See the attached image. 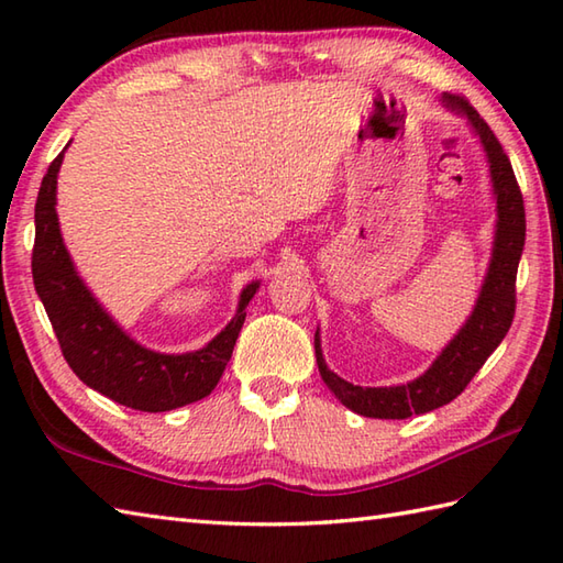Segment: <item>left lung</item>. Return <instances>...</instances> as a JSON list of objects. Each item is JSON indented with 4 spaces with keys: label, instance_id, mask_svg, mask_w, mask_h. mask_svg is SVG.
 Segmentation results:
<instances>
[{
    "label": "left lung",
    "instance_id": "1",
    "mask_svg": "<svg viewBox=\"0 0 563 563\" xmlns=\"http://www.w3.org/2000/svg\"><path fill=\"white\" fill-rule=\"evenodd\" d=\"M442 106L454 115L466 118V123L479 137L486 152L488 174L496 198V232L492 261L484 275L479 297L472 314L466 317L462 329L454 333L452 341L440 351L423 375L397 387H361L345 382L333 369L327 367L321 353L319 329L314 333V353L321 379L333 391L345 409L367 418H409L428 413L440 406L457 399L470 385L472 377L479 373L486 357L492 355L498 343L506 339L516 314V275L525 246V206L522 194L512 174L510 159L496 140L494 130L486 125L484 118L474 111V106L454 93H442Z\"/></svg>",
    "mask_w": 563,
    "mask_h": 563
}]
</instances>
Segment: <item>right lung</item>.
<instances>
[{
	"label": "right lung",
	"mask_w": 563,
	"mask_h": 563,
	"mask_svg": "<svg viewBox=\"0 0 563 563\" xmlns=\"http://www.w3.org/2000/svg\"><path fill=\"white\" fill-rule=\"evenodd\" d=\"M67 150V147H65ZM65 150L47 166L35 200L33 285L51 319L67 365L84 385L135 411L159 413L206 399L230 363L246 305L261 280L239 295L236 314L208 345L190 353H157L118 327L84 285L59 234L57 172Z\"/></svg>",
	"instance_id": "1"
}]
</instances>
